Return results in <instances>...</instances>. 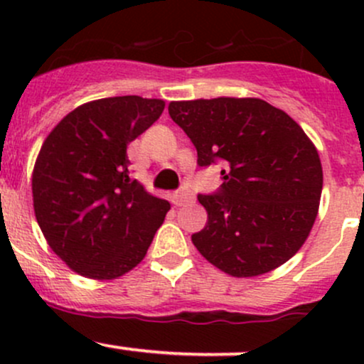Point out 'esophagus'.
Wrapping results in <instances>:
<instances>
[{
	"label": "esophagus",
	"instance_id": "esophagus-1",
	"mask_svg": "<svg viewBox=\"0 0 364 364\" xmlns=\"http://www.w3.org/2000/svg\"><path fill=\"white\" fill-rule=\"evenodd\" d=\"M190 202H193V195L188 193L186 190H178L173 193V203L176 207H181V205H185V203H190Z\"/></svg>",
	"mask_w": 364,
	"mask_h": 364
}]
</instances>
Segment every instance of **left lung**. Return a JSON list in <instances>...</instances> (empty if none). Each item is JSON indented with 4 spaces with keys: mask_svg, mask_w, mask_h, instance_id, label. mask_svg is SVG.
I'll return each instance as SVG.
<instances>
[{
    "mask_svg": "<svg viewBox=\"0 0 364 364\" xmlns=\"http://www.w3.org/2000/svg\"><path fill=\"white\" fill-rule=\"evenodd\" d=\"M193 141L200 168L223 162V185L198 195L207 225L191 236L232 277L277 269L301 248L318 214L323 173L315 145L282 109L262 99L217 97L169 104Z\"/></svg>",
    "mask_w": 364,
    "mask_h": 364,
    "instance_id": "8db88e82",
    "label": "left lung"
}]
</instances>
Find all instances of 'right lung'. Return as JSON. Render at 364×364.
I'll use <instances>...</instances> for the list:
<instances>
[{"label":"right lung","instance_id":"add662e5","mask_svg":"<svg viewBox=\"0 0 364 364\" xmlns=\"http://www.w3.org/2000/svg\"><path fill=\"white\" fill-rule=\"evenodd\" d=\"M139 95L82 104L44 140L32 173L34 212L51 250L77 274L111 281L144 260L171 208L129 179V141L164 111Z\"/></svg>","mask_w":364,"mask_h":364}]
</instances>
